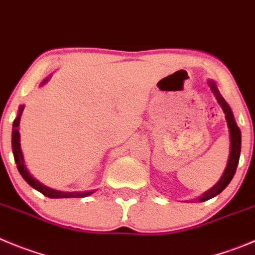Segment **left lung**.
I'll list each match as a JSON object with an SVG mask.
<instances>
[{
  "label": "left lung",
  "instance_id": "1",
  "mask_svg": "<svg viewBox=\"0 0 255 255\" xmlns=\"http://www.w3.org/2000/svg\"><path fill=\"white\" fill-rule=\"evenodd\" d=\"M208 84L210 87L211 92L215 95L216 101H218L219 106L221 107L223 112L225 114V120H227L228 128H229V139H230V152L229 157H228V163L227 167H225L224 172L221 175L220 180L214 185L211 189H209L208 191L204 192L203 195H200L196 199L197 203H203V201H206L209 199H213L216 195L220 194L225 187L229 185V182L232 181V178L234 177V173L237 171L238 162H239V157H240V148H242V132H240L239 127H238L237 122H235L234 114H233L232 108H230L229 104L227 103L223 97H221L220 92H219L218 87H216L215 82L214 80H208Z\"/></svg>",
  "mask_w": 255,
  "mask_h": 255
}]
</instances>
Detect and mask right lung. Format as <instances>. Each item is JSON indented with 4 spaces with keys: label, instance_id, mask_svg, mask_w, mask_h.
<instances>
[{
    "label": "right lung",
    "instance_id": "right-lung-1",
    "mask_svg": "<svg viewBox=\"0 0 255 255\" xmlns=\"http://www.w3.org/2000/svg\"><path fill=\"white\" fill-rule=\"evenodd\" d=\"M50 77H47L46 79L42 80V83L40 85H44L45 83L49 82ZM23 108L25 106H20L18 107V112H17V117L13 121L12 125V152H13V158H15V162L17 165V170L18 172L21 173V176L23 177L26 182L30 185L31 187H34L35 190H37L39 192H41L42 195L45 196L50 197V199H66V197H87L89 195L94 194L97 190H90V191H82V192H69V191H60V190H55L51 189V187L45 186L44 184L35 178L34 176L31 175L30 171L27 170L25 165V158H23V153L22 149H21V143H20V120H21V114H22Z\"/></svg>",
    "mask_w": 255,
    "mask_h": 255
}]
</instances>
